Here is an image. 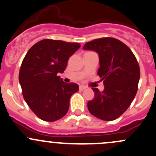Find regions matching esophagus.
<instances>
[{
  "label": "esophagus",
  "instance_id": "34e87169",
  "mask_svg": "<svg viewBox=\"0 0 156 156\" xmlns=\"http://www.w3.org/2000/svg\"><path fill=\"white\" fill-rule=\"evenodd\" d=\"M86 86H83V85H81V86H80V90H81V91H83V90L86 89Z\"/></svg>",
  "mask_w": 156,
  "mask_h": 156
}]
</instances>
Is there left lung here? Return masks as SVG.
Listing matches in <instances>:
<instances>
[{
	"label": "left lung",
	"instance_id": "left-lung-1",
	"mask_svg": "<svg viewBox=\"0 0 156 156\" xmlns=\"http://www.w3.org/2000/svg\"><path fill=\"white\" fill-rule=\"evenodd\" d=\"M84 49L97 52L100 58L98 71L104 89L92 88L94 97L88 102L90 113L104 121H112L126 111L138 89L140 67L135 55L124 43L113 37L87 42Z\"/></svg>",
	"mask_w": 156,
	"mask_h": 156
}]
</instances>
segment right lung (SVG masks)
Returning <instances> with one entry per match:
<instances>
[{
	"label": "right lung",
	"instance_id": "1",
	"mask_svg": "<svg viewBox=\"0 0 156 156\" xmlns=\"http://www.w3.org/2000/svg\"><path fill=\"white\" fill-rule=\"evenodd\" d=\"M80 47L78 43L44 39L30 47L22 62L19 80L30 110L41 119L54 122L68 111L70 98L79 90L76 83H66L58 76Z\"/></svg>",
	"mask_w": 156,
	"mask_h": 156
}]
</instances>
